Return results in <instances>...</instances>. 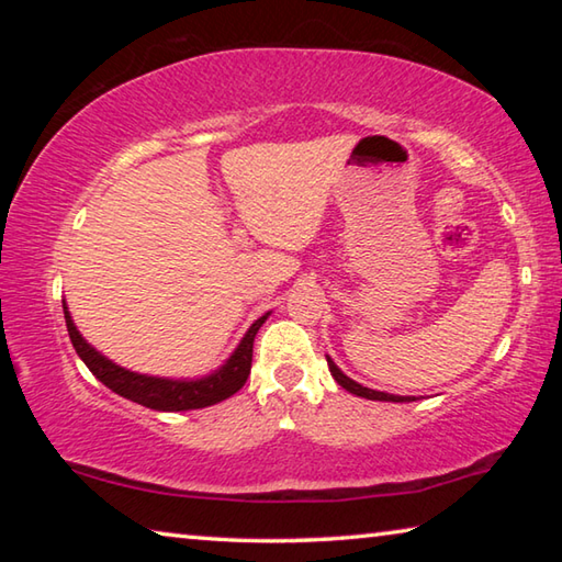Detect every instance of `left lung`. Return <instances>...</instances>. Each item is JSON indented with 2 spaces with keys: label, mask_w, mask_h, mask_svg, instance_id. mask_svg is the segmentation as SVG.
Wrapping results in <instances>:
<instances>
[{
  "label": "left lung",
  "mask_w": 562,
  "mask_h": 562,
  "mask_svg": "<svg viewBox=\"0 0 562 562\" xmlns=\"http://www.w3.org/2000/svg\"><path fill=\"white\" fill-rule=\"evenodd\" d=\"M327 364H329L331 376H335V382H337L341 389H347L349 394H357V396H361V398H372V402H416L414 396H394V394L374 392V389H367V386L357 384L355 379H349L345 372H341V369H339L329 357H327Z\"/></svg>",
  "instance_id": "left-lung-1"
}]
</instances>
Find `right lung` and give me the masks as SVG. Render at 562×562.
Segmentation results:
<instances>
[{"instance_id":"add662e5","label":"right lung","mask_w":562,"mask_h":562,"mask_svg":"<svg viewBox=\"0 0 562 562\" xmlns=\"http://www.w3.org/2000/svg\"><path fill=\"white\" fill-rule=\"evenodd\" d=\"M270 315V312H268ZM262 315L260 319L252 322V327L245 331L240 345L225 361L221 369H215L213 374L201 376V379H164V376H148L138 372H128L119 364H113L109 357H103L101 351L93 349L87 339L79 335L74 319L69 315V307L64 302V319L66 329H69L71 345L76 355L81 357L83 364L91 369V374L99 379V382L106 384L111 392H116L123 398H131L140 406L156 408V412H188V408H205L213 406L223 398L233 396L240 392L243 384L250 376L252 367V341L262 322L268 319Z\"/></svg>"}]
</instances>
